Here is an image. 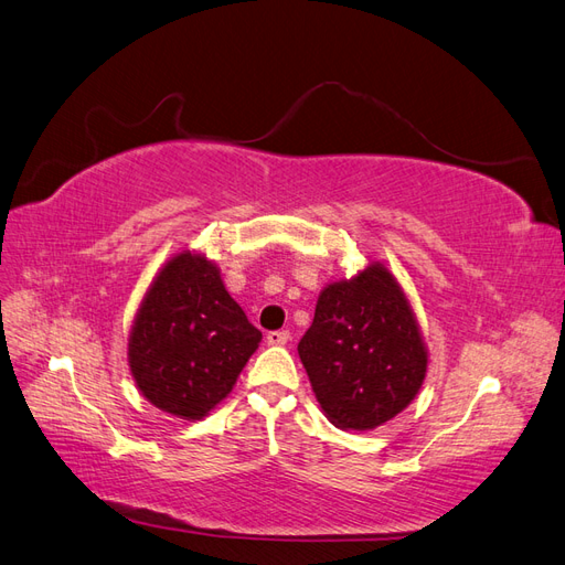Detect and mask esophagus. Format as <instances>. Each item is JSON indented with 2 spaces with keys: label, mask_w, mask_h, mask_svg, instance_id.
<instances>
[{
  "label": "esophagus",
  "mask_w": 565,
  "mask_h": 565,
  "mask_svg": "<svg viewBox=\"0 0 565 565\" xmlns=\"http://www.w3.org/2000/svg\"><path fill=\"white\" fill-rule=\"evenodd\" d=\"M288 338H291V333H288V331H269L267 333V343L269 345H284V343H288Z\"/></svg>",
  "instance_id": "1"
}]
</instances>
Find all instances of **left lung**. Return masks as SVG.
<instances>
[{"instance_id": "8db88e82", "label": "left lung", "mask_w": 565, "mask_h": 565, "mask_svg": "<svg viewBox=\"0 0 565 565\" xmlns=\"http://www.w3.org/2000/svg\"><path fill=\"white\" fill-rule=\"evenodd\" d=\"M298 354L329 422L352 430L376 428L405 409L428 364L409 302L381 265L321 291Z\"/></svg>"}]
</instances>
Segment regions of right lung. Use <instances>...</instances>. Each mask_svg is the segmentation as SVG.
<instances>
[{
    "mask_svg": "<svg viewBox=\"0 0 565 565\" xmlns=\"http://www.w3.org/2000/svg\"><path fill=\"white\" fill-rule=\"evenodd\" d=\"M260 338L215 265L182 253L151 284L127 354L139 391L158 409L203 418L230 395Z\"/></svg>",
    "mask_w": 565,
    "mask_h": 565,
    "instance_id": "right-lung-1",
    "label": "right lung"
}]
</instances>
